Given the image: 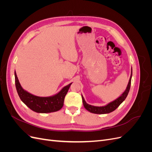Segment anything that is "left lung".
I'll return each mask as SVG.
<instances>
[{"label": "left lung", "instance_id": "left-lung-1", "mask_svg": "<svg viewBox=\"0 0 152 152\" xmlns=\"http://www.w3.org/2000/svg\"><path fill=\"white\" fill-rule=\"evenodd\" d=\"M131 78H132V70H131V74L127 86L126 87V89L125 91L121 94V96H119L118 98L115 99L113 102L109 103L107 105L103 106V107H95V106H93L87 104L83 97V96L82 95V102H83L84 107L87 110V111L90 112L91 113H96V114H106L109 113L110 112H112L115 110L117 109V108L118 107V106L120 105L127 96V94L129 92L130 87H131Z\"/></svg>", "mask_w": 152, "mask_h": 152}]
</instances>
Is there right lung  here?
<instances>
[{"instance_id":"obj_1","label":"right lung","mask_w":152,"mask_h":152,"mask_svg":"<svg viewBox=\"0 0 152 152\" xmlns=\"http://www.w3.org/2000/svg\"><path fill=\"white\" fill-rule=\"evenodd\" d=\"M16 88L21 100L27 107L37 113H47L57 112L63 106L64 99L72 83L69 84L58 93L49 97H40L32 94L24 90L15 72Z\"/></svg>"}]
</instances>
